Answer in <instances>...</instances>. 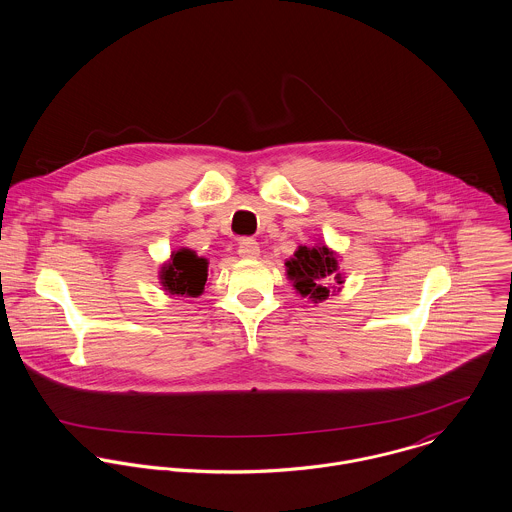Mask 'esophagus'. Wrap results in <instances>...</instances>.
Listing matches in <instances>:
<instances>
[{
  "label": "esophagus",
  "instance_id": "obj_1",
  "mask_svg": "<svg viewBox=\"0 0 512 512\" xmlns=\"http://www.w3.org/2000/svg\"><path fill=\"white\" fill-rule=\"evenodd\" d=\"M238 254L242 258H256L260 254V246H258V242L254 238H240Z\"/></svg>",
  "mask_w": 512,
  "mask_h": 512
}]
</instances>
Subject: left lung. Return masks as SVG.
Instances as JSON below:
<instances>
[{
    "label": "left lung",
    "mask_w": 512,
    "mask_h": 512,
    "mask_svg": "<svg viewBox=\"0 0 512 512\" xmlns=\"http://www.w3.org/2000/svg\"><path fill=\"white\" fill-rule=\"evenodd\" d=\"M288 266V278L293 282V288L307 295L309 299L323 301L329 297V284L337 280V284H343L337 258L327 246H299V250L293 254L292 260L286 262Z\"/></svg>",
    "instance_id": "8db88e82"
}]
</instances>
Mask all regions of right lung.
Here are the masks:
<instances>
[{
	"mask_svg": "<svg viewBox=\"0 0 512 512\" xmlns=\"http://www.w3.org/2000/svg\"><path fill=\"white\" fill-rule=\"evenodd\" d=\"M207 260L199 258L195 252L183 248L173 254L171 262L165 264L159 272L163 290L171 295L197 297L207 284Z\"/></svg>",
	"mask_w": 512,
	"mask_h": 512,
	"instance_id": "add662e5",
	"label": "right lung"
}]
</instances>
